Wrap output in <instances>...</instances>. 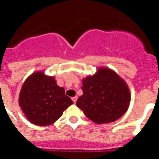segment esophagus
Wrapping results in <instances>:
<instances>
[{
  "instance_id": "34e87169",
  "label": "esophagus",
  "mask_w": 159,
  "mask_h": 159,
  "mask_svg": "<svg viewBox=\"0 0 159 159\" xmlns=\"http://www.w3.org/2000/svg\"><path fill=\"white\" fill-rule=\"evenodd\" d=\"M71 99H72V101H73V102H74V103H75V102H76V100H77V97L76 96L73 97V98Z\"/></svg>"
}]
</instances>
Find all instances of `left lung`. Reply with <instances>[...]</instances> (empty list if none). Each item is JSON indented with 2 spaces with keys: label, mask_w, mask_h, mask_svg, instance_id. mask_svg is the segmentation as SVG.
Wrapping results in <instances>:
<instances>
[{
  "label": "left lung",
  "mask_w": 159,
  "mask_h": 159,
  "mask_svg": "<svg viewBox=\"0 0 159 159\" xmlns=\"http://www.w3.org/2000/svg\"><path fill=\"white\" fill-rule=\"evenodd\" d=\"M83 95L76 106L98 124L115 122L126 113L130 105L127 84L116 71L99 67L93 75L83 79Z\"/></svg>",
  "instance_id": "1"
}]
</instances>
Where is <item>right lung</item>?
<instances>
[{
    "label": "right lung",
    "mask_w": 159,
    "mask_h": 159,
    "mask_svg": "<svg viewBox=\"0 0 159 159\" xmlns=\"http://www.w3.org/2000/svg\"><path fill=\"white\" fill-rule=\"evenodd\" d=\"M72 103L54 77L44 75L43 71L29 75L19 95V105L28 120L42 127L54 123Z\"/></svg>",
    "instance_id": "obj_1"
}]
</instances>
